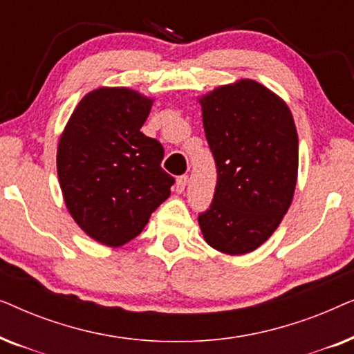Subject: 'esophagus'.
Masks as SVG:
<instances>
[{
  "mask_svg": "<svg viewBox=\"0 0 354 354\" xmlns=\"http://www.w3.org/2000/svg\"><path fill=\"white\" fill-rule=\"evenodd\" d=\"M187 182H188V176L177 177V182H176V190H177V193H182L183 190H185Z\"/></svg>",
  "mask_w": 354,
  "mask_h": 354,
  "instance_id": "esophagus-1",
  "label": "esophagus"
}]
</instances>
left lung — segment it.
I'll return each instance as SVG.
<instances>
[{"label": "left lung", "mask_w": 354, "mask_h": 354, "mask_svg": "<svg viewBox=\"0 0 354 354\" xmlns=\"http://www.w3.org/2000/svg\"><path fill=\"white\" fill-rule=\"evenodd\" d=\"M200 103L217 183L198 222L212 248L250 253L274 234L292 205L298 174L293 115L254 80L219 86Z\"/></svg>", "instance_id": "1"}]
</instances>
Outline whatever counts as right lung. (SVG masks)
<instances>
[{
    "label": "right lung",
    "instance_id": "add662e5",
    "mask_svg": "<svg viewBox=\"0 0 354 354\" xmlns=\"http://www.w3.org/2000/svg\"><path fill=\"white\" fill-rule=\"evenodd\" d=\"M153 100L129 88H98L80 101L57 147V177L71 216L91 239H135L171 195L164 148L140 132Z\"/></svg>",
    "mask_w": 354,
    "mask_h": 354
}]
</instances>
